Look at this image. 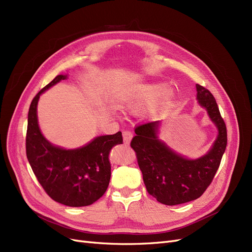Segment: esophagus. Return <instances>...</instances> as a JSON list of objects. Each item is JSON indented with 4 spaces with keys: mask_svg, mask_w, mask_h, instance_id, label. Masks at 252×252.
<instances>
[{
    "mask_svg": "<svg viewBox=\"0 0 252 252\" xmlns=\"http://www.w3.org/2000/svg\"><path fill=\"white\" fill-rule=\"evenodd\" d=\"M132 137H133V134L130 131H124L123 132V140H124V143L126 145L130 144V141L132 140Z\"/></svg>",
    "mask_w": 252,
    "mask_h": 252,
    "instance_id": "1",
    "label": "esophagus"
}]
</instances>
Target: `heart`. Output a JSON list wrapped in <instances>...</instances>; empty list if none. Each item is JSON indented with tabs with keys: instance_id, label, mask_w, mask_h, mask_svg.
<instances>
[{
	"instance_id": "obj_1",
	"label": "heart",
	"mask_w": 252,
	"mask_h": 252,
	"mask_svg": "<svg viewBox=\"0 0 252 252\" xmlns=\"http://www.w3.org/2000/svg\"><path fill=\"white\" fill-rule=\"evenodd\" d=\"M169 93L167 84L156 82V83H144L137 84L128 88L124 91L121 96V103L128 109L136 110L150 103L158 100Z\"/></svg>"
}]
</instances>
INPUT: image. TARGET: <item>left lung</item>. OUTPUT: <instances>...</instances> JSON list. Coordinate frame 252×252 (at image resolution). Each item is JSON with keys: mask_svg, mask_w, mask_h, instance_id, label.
<instances>
[{"mask_svg": "<svg viewBox=\"0 0 252 252\" xmlns=\"http://www.w3.org/2000/svg\"><path fill=\"white\" fill-rule=\"evenodd\" d=\"M197 101L218 130L211 149L198 158H189L173 150L159 138L161 121L135 128L131 148L136 152L144 184L158 202L176 205L200 197L211 185L226 149V126L213 94L196 84Z\"/></svg>", "mask_w": 252, "mask_h": 252, "instance_id": "1", "label": "left lung"}]
</instances>
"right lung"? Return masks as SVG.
Returning a JSON list of instances; mask_svg holds the SVG:
<instances>
[{
  "mask_svg": "<svg viewBox=\"0 0 252 252\" xmlns=\"http://www.w3.org/2000/svg\"><path fill=\"white\" fill-rule=\"evenodd\" d=\"M67 75H58L33 98L28 112L26 153L37 180L58 203L88 206L104 195L110 180L109 153L123 144L122 132L100 135L79 148L65 149L49 142L40 131L37 104L41 94Z\"/></svg>",
  "mask_w": 252,
  "mask_h": 252,
  "instance_id": "obj_1",
  "label": "right lung"
}]
</instances>
